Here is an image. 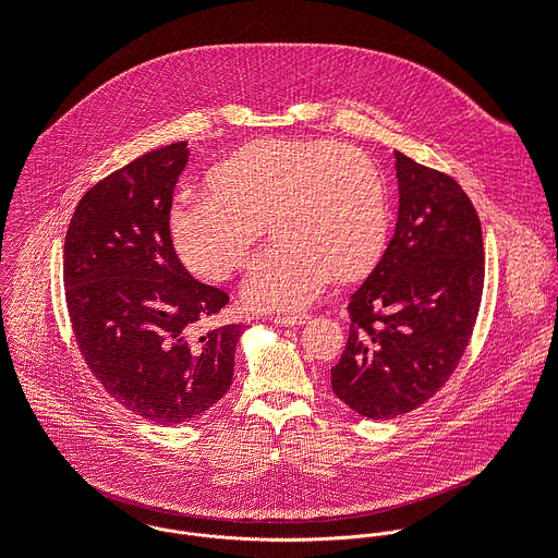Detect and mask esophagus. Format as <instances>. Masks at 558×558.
I'll return each instance as SVG.
<instances>
[{"label":"esophagus","instance_id":"1","mask_svg":"<svg viewBox=\"0 0 558 558\" xmlns=\"http://www.w3.org/2000/svg\"><path fill=\"white\" fill-rule=\"evenodd\" d=\"M308 317H311L308 313H289V315H271L269 319L280 326H300V324H306Z\"/></svg>","mask_w":558,"mask_h":558}]
</instances>
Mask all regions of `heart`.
<instances>
[{"label":"heart","instance_id":"heart-1","mask_svg":"<svg viewBox=\"0 0 558 558\" xmlns=\"http://www.w3.org/2000/svg\"><path fill=\"white\" fill-rule=\"evenodd\" d=\"M213 191H186L171 213L186 265L208 278L241 269L265 232L243 282L250 306L289 311L313 300L328 276L365 274L387 239V189L361 149L319 138L245 145L210 175Z\"/></svg>","mask_w":558,"mask_h":558}]
</instances>
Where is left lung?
Listing matches in <instances>:
<instances>
[{"label": "left lung", "instance_id": "obj_1", "mask_svg": "<svg viewBox=\"0 0 558 558\" xmlns=\"http://www.w3.org/2000/svg\"><path fill=\"white\" fill-rule=\"evenodd\" d=\"M393 239L352 293L350 335L332 391L369 420L428 402L459 367L481 308L485 245L478 213L448 173L396 151Z\"/></svg>", "mask_w": 558, "mask_h": 558}]
</instances>
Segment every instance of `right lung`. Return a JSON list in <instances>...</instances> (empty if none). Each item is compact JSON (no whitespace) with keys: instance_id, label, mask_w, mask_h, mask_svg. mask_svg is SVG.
I'll return each instance as SVG.
<instances>
[{"instance_id":"1","label":"right lung","mask_w":558,"mask_h":558,"mask_svg":"<svg viewBox=\"0 0 558 558\" xmlns=\"http://www.w3.org/2000/svg\"><path fill=\"white\" fill-rule=\"evenodd\" d=\"M186 143L147 151L77 202L62 252L66 313L77 350L104 391L162 426L195 420L232 385L245 330L199 322L228 293L195 280L175 254L169 215Z\"/></svg>"}]
</instances>
